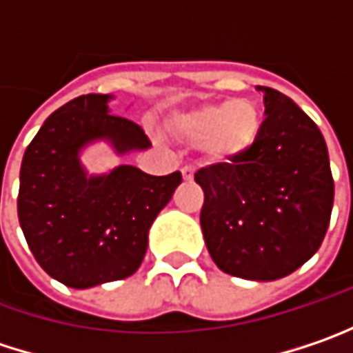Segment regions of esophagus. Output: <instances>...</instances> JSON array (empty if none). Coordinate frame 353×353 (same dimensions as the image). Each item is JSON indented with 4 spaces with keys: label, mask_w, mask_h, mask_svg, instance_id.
Wrapping results in <instances>:
<instances>
[{
    "label": "esophagus",
    "mask_w": 353,
    "mask_h": 353,
    "mask_svg": "<svg viewBox=\"0 0 353 353\" xmlns=\"http://www.w3.org/2000/svg\"><path fill=\"white\" fill-rule=\"evenodd\" d=\"M181 176L185 181H190V179H194V168L192 165H185V168H181Z\"/></svg>",
    "instance_id": "34e87169"
}]
</instances>
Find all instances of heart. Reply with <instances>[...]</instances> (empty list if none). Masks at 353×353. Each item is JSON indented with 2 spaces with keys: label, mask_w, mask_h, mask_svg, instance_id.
Returning <instances> with one entry per match:
<instances>
[{
  "label": "heart",
  "mask_w": 353,
  "mask_h": 353,
  "mask_svg": "<svg viewBox=\"0 0 353 353\" xmlns=\"http://www.w3.org/2000/svg\"><path fill=\"white\" fill-rule=\"evenodd\" d=\"M165 132L174 139L197 145L212 165H230L254 154L263 132V114L256 101L238 97L205 101L165 117Z\"/></svg>",
  "instance_id": "b5f03b06"
}]
</instances>
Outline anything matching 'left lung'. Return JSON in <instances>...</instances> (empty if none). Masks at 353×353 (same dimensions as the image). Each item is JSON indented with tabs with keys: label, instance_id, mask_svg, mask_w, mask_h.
Segmentation results:
<instances>
[{
	"label": "left lung",
	"instance_id": "1",
	"mask_svg": "<svg viewBox=\"0 0 353 353\" xmlns=\"http://www.w3.org/2000/svg\"><path fill=\"white\" fill-rule=\"evenodd\" d=\"M263 94V132L252 156L196 174L201 232L221 272L254 281L290 276L320 250L334 205L327 148L288 97Z\"/></svg>",
	"mask_w": 353,
	"mask_h": 353
}]
</instances>
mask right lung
<instances>
[{"label": "right lung", "mask_w": 353, "mask_h": 353, "mask_svg": "<svg viewBox=\"0 0 353 353\" xmlns=\"http://www.w3.org/2000/svg\"><path fill=\"white\" fill-rule=\"evenodd\" d=\"M112 99L79 95L55 110L28 145L19 172L17 216L33 258L75 290L135 274L154 219L181 183L179 172L150 176L128 163L105 174L85 170L81 152L97 141L115 156L152 145L139 125L112 114Z\"/></svg>", "instance_id": "obj_1"}]
</instances>
